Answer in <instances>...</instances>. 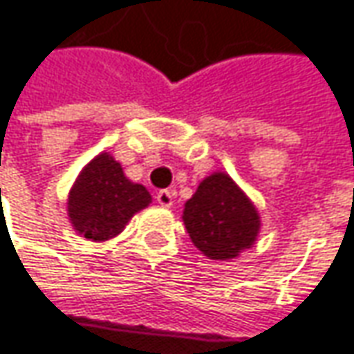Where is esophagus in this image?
<instances>
[{
    "mask_svg": "<svg viewBox=\"0 0 354 354\" xmlns=\"http://www.w3.org/2000/svg\"><path fill=\"white\" fill-rule=\"evenodd\" d=\"M157 203L161 205V207H171L173 205V191H169V189H163V191H159L157 193Z\"/></svg>",
    "mask_w": 354,
    "mask_h": 354,
    "instance_id": "obj_1",
    "label": "esophagus"
}]
</instances>
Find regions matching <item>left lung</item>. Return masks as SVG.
Returning <instances> with one entry per match:
<instances>
[{
  "label": "left lung",
  "instance_id": "obj_1",
  "mask_svg": "<svg viewBox=\"0 0 354 354\" xmlns=\"http://www.w3.org/2000/svg\"><path fill=\"white\" fill-rule=\"evenodd\" d=\"M183 223L193 245L213 261H231L255 245L261 215L247 193L223 171L199 183L185 203Z\"/></svg>",
  "mask_w": 354,
  "mask_h": 354
}]
</instances>
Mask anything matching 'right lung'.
I'll use <instances>...</instances> for the list:
<instances>
[{
    "label": "right lung",
    "mask_w": 354,
    "mask_h": 354,
    "mask_svg": "<svg viewBox=\"0 0 354 354\" xmlns=\"http://www.w3.org/2000/svg\"><path fill=\"white\" fill-rule=\"evenodd\" d=\"M149 203V191L129 181L113 155L99 153L69 189L67 217L81 237L101 243L117 237Z\"/></svg>",
    "instance_id": "right-lung-1"
}]
</instances>
